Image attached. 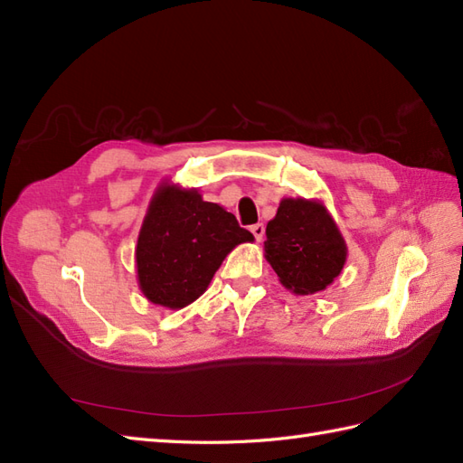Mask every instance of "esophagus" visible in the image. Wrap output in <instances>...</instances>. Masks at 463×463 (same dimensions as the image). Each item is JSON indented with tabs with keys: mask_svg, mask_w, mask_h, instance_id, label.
<instances>
[{
	"mask_svg": "<svg viewBox=\"0 0 463 463\" xmlns=\"http://www.w3.org/2000/svg\"><path fill=\"white\" fill-rule=\"evenodd\" d=\"M250 231H252L254 239H256L258 242H260V241L264 239V224H262V222H256V224H252Z\"/></svg>",
	"mask_w": 463,
	"mask_h": 463,
	"instance_id": "34e87169",
	"label": "esophagus"
}]
</instances>
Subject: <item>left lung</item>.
Instances as JSON below:
<instances>
[{
	"instance_id": "obj_1",
	"label": "left lung",
	"mask_w": 463,
	"mask_h": 463,
	"mask_svg": "<svg viewBox=\"0 0 463 463\" xmlns=\"http://www.w3.org/2000/svg\"><path fill=\"white\" fill-rule=\"evenodd\" d=\"M264 256L282 286L307 296L326 289L341 274L347 244L324 203L282 199L266 224Z\"/></svg>"
}]
</instances>
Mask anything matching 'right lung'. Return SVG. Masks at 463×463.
<instances>
[{"mask_svg":"<svg viewBox=\"0 0 463 463\" xmlns=\"http://www.w3.org/2000/svg\"><path fill=\"white\" fill-rule=\"evenodd\" d=\"M232 213L197 189L164 183L154 193L136 246L137 284L152 304L181 309L205 292L236 244L252 242Z\"/></svg>","mask_w":463,"mask_h":463,"instance_id":"add662e5","label":"right lung"}]
</instances>
